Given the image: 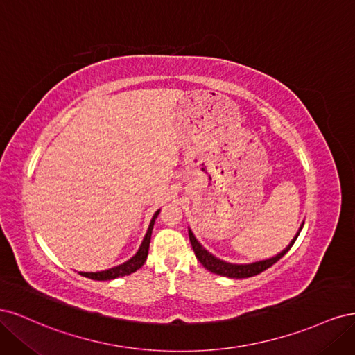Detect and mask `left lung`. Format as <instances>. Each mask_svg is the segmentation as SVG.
<instances>
[{"instance_id": "obj_1", "label": "left lung", "mask_w": 355, "mask_h": 355, "mask_svg": "<svg viewBox=\"0 0 355 355\" xmlns=\"http://www.w3.org/2000/svg\"><path fill=\"white\" fill-rule=\"evenodd\" d=\"M304 223H300V227L296 232V235L293 237V240L288 243V245L286 247L284 250H282L278 254L272 256V257H268V259H262V261H256V262H250V263H231L227 261H222L219 257H216L214 254H211L209 250L204 249V247L200 244V241L196 239L194 232L191 231V228H188V235H189V241L192 249H194V253L197 256V259L200 261V263L209 270L213 274H218L222 277H228V278H247V277H253L261 274L262 271L268 270V268L272 266L275 262H278L282 259V257L290 250V247H292L296 241V239L299 237L300 231L304 228Z\"/></svg>"}]
</instances>
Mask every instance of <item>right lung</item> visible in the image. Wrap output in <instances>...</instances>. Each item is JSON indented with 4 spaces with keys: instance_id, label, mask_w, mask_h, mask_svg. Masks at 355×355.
Masks as SVG:
<instances>
[{
    "instance_id": "obj_1",
    "label": "right lung",
    "mask_w": 355,
    "mask_h": 355,
    "mask_svg": "<svg viewBox=\"0 0 355 355\" xmlns=\"http://www.w3.org/2000/svg\"><path fill=\"white\" fill-rule=\"evenodd\" d=\"M159 214V210H157L154 213V216L151 219V222H149V227L146 230V234L145 237L141 243V245H139L137 252L130 257V259L116 265L114 268H110V270H103V271H96V272H83L80 271L78 274H81L83 277H87V278H92V280H98V282H106V280H115V278L118 277H124V275H130L132 272L137 271L139 268H142V265L145 263L146 261V256H148V250H149V243H151V234H153V228H154V223H155V219Z\"/></svg>"
}]
</instances>
